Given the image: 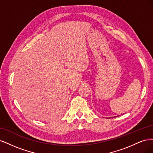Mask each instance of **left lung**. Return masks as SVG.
<instances>
[{
    "instance_id": "obj_1",
    "label": "left lung",
    "mask_w": 153,
    "mask_h": 153,
    "mask_svg": "<svg viewBox=\"0 0 153 153\" xmlns=\"http://www.w3.org/2000/svg\"><path fill=\"white\" fill-rule=\"evenodd\" d=\"M117 116H119V115H117ZM107 118H111V117H107Z\"/></svg>"
}]
</instances>
